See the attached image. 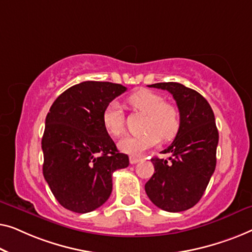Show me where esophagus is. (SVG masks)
Segmentation results:
<instances>
[{
  "mask_svg": "<svg viewBox=\"0 0 252 252\" xmlns=\"http://www.w3.org/2000/svg\"><path fill=\"white\" fill-rule=\"evenodd\" d=\"M140 160H141L140 158H134V157H131V158H130V163H131V164H136V163H138V162H139Z\"/></svg>",
  "mask_w": 252,
  "mask_h": 252,
  "instance_id": "obj_1",
  "label": "esophagus"
}]
</instances>
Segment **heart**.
<instances>
[{
    "label": "heart",
    "instance_id": "heart-1",
    "mask_svg": "<svg viewBox=\"0 0 252 252\" xmlns=\"http://www.w3.org/2000/svg\"><path fill=\"white\" fill-rule=\"evenodd\" d=\"M127 104L134 111L147 115L144 130L139 136H127L120 141V150L138 157L148 148L157 146L161 137L170 140L178 133L180 127L179 111L175 106L164 101L162 95L148 90H141L127 98ZM102 125L113 137L125 133V114L118 101H111L102 111Z\"/></svg>",
    "mask_w": 252,
    "mask_h": 252
}]
</instances>
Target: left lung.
I'll use <instances>...</instances> for the list:
<instances>
[{
  "mask_svg": "<svg viewBox=\"0 0 252 252\" xmlns=\"http://www.w3.org/2000/svg\"><path fill=\"white\" fill-rule=\"evenodd\" d=\"M151 88L169 91L180 115L178 133L168 148L170 158H153L154 175L145 185L147 196L162 210L185 211L201 200L216 168L219 134L211 106L197 91L177 82Z\"/></svg>",
  "mask_w": 252,
  "mask_h": 252,
  "instance_id": "left-lung-1",
  "label": "left lung"
}]
</instances>
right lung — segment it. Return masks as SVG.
<instances>
[{"mask_svg":"<svg viewBox=\"0 0 252 252\" xmlns=\"http://www.w3.org/2000/svg\"><path fill=\"white\" fill-rule=\"evenodd\" d=\"M126 91L121 84L86 81L54 101L42 137L43 176L57 201L77 214L94 211L112 193V175L126 168L102 125V111Z\"/></svg>","mask_w":252,"mask_h":252,"instance_id":"obj_1","label":"right lung"}]
</instances>
